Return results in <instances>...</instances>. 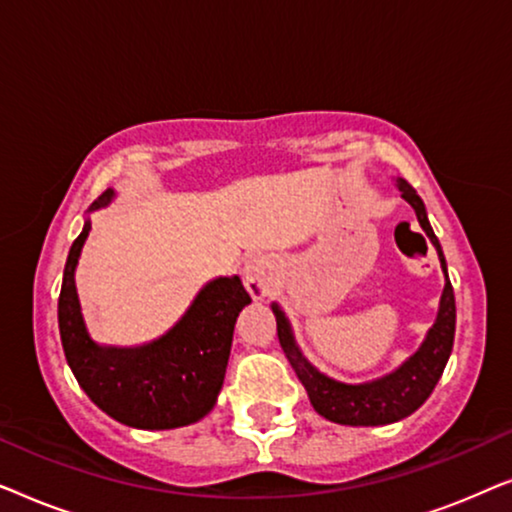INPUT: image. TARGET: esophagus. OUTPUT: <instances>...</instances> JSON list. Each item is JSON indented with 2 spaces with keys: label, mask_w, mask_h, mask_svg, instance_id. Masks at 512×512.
<instances>
[{
  "label": "esophagus",
  "mask_w": 512,
  "mask_h": 512,
  "mask_svg": "<svg viewBox=\"0 0 512 512\" xmlns=\"http://www.w3.org/2000/svg\"><path fill=\"white\" fill-rule=\"evenodd\" d=\"M242 282L247 286V291L254 298H265L272 289V272L270 263L263 261V258H256L251 261L242 272Z\"/></svg>",
  "instance_id": "34e87169"
}]
</instances>
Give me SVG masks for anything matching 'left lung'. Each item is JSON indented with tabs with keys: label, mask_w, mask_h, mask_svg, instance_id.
Listing matches in <instances>:
<instances>
[{
	"label": "left lung",
	"mask_w": 512,
	"mask_h": 512,
	"mask_svg": "<svg viewBox=\"0 0 512 512\" xmlns=\"http://www.w3.org/2000/svg\"><path fill=\"white\" fill-rule=\"evenodd\" d=\"M398 188H401L403 198L415 207L419 226L429 235L433 247L438 249L440 265L447 277L445 256L440 249L438 237L433 235L431 223L426 219L424 202L419 198L415 188H412L405 179H398ZM272 312L277 317V335L279 345H282L286 359H289L291 368L296 370L298 380L310 396V403L321 417L331 419L335 424L347 426H380L391 424L398 419L408 417L422 405L443 375L445 363L450 359L452 342H454V321H457V307H454V291L450 284V277L445 279L443 298H440L438 319L433 328L426 335L424 345L419 347L410 361H405L396 373H391L382 380L368 382V384H342L335 382L331 377L321 375L317 368H312L300 349L293 342L289 321H286L284 312L277 305H272Z\"/></svg>",
	"instance_id": "8db88e82"
}]
</instances>
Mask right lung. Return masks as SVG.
I'll list each match as a JSON object with an SVG mask.
<instances>
[{
    "label": "right lung",
    "instance_id": "right-lung-1",
    "mask_svg": "<svg viewBox=\"0 0 512 512\" xmlns=\"http://www.w3.org/2000/svg\"><path fill=\"white\" fill-rule=\"evenodd\" d=\"M104 191L93 205L111 200ZM90 223L69 249L58 300L62 349L76 382L102 412L132 429H177L214 408L223 387L235 319L251 303L240 277L207 284L186 317L165 338L139 349L97 347L83 326L74 268Z\"/></svg>",
    "mask_w": 512,
    "mask_h": 512
}]
</instances>
